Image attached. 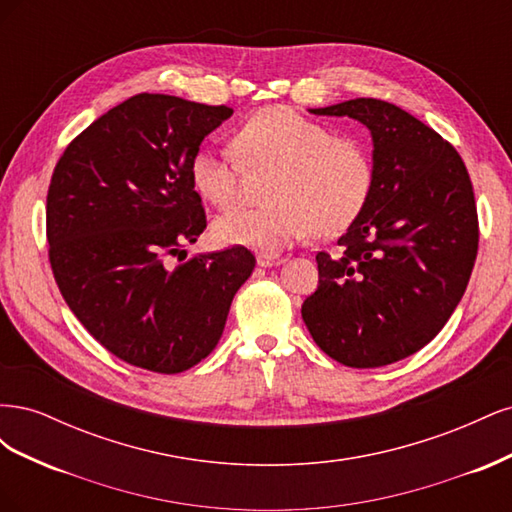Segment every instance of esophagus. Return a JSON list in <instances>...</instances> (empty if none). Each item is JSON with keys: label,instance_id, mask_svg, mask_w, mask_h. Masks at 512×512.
Listing matches in <instances>:
<instances>
[{"label": "esophagus", "instance_id": "obj_1", "mask_svg": "<svg viewBox=\"0 0 512 512\" xmlns=\"http://www.w3.org/2000/svg\"><path fill=\"white\" fill-rule=\"evenodd\" d=\"M280 256L277 254H258L256 256V262H258V267H275V265H280Z\"/></svg>", "mask_w": 512, "mask_h": 512}]
</instances>
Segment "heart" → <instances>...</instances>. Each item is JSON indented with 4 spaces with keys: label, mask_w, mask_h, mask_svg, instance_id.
Masks as SVG:
<instances>
[{
    "label": "heart",
    "mask_w": 512,
    "mask_h": 512,
    "mask_svg": "<svg viewBox=\"0 0 512 512\" xmlns=\"http://www.w3.org/2000/svg\"><path fill=\"white\" fill-rule=\"evenodd\" d=\"M237 151L200 145L190 158L194 190L209 203L228 207L239 198L241 168H275L265 207H235L213 224L215 237L260 252L314 235L331 239L365 211L376 185L371 149L359 136L335 134L318 119L288 106H267L237 130ZM242 158L239 159L238 156Z\"/></svg>",
    "instance_id": "heart-1"
}]
</instances>
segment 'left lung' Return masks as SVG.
Instances as JSON below:
<instances>
[{"label":"left lung","instance_id":"left-lung-1","mask_svg":"<svg viewBox=\"0 0 512 512\" xmlns=\"http://www.w3.org/2000/svg\"><path fill=\"white\" fill-rule=\"evenodd\" d=\"M312 113L365 123L376 185L337 252L316 254L318 288L301 316L337 363L389 365L429 344L466 292L478 252L472 181L457 149L395 104L356 98Z\"/></svg>","mask_w":512,"mask_h":512}]
</instances>
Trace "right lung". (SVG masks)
<instances>
[{
    "mask_svg": "<svg viewBox=\"0 0 512 512\" xmlns=\"http://www.w3.org/2000/svg\"><path fill=\"white\" fill-rule=\"evenodd\" d=\"M230 115L224 104L138 94L55 164L46 194L55 282L94 339L134 367L181 374L209 356L256 265L243 245L170 262L207 228L190 158Z\"/></svg>",
    "mask_w": 512,
    "mask_h": 512,
    "instance_id": "1",
    "label": "right lung"
}]
</instances>
